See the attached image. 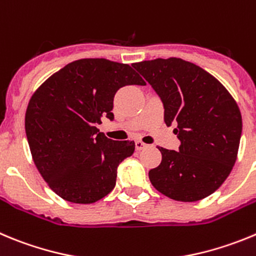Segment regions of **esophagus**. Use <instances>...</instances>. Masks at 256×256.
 Instances as JSON below:
<instances>
[{
    "label": "esophagus",
    "mask_w": 256,
    "mask_h": 256,
    "mask_svg": "<svg viewBox=\"0 0 256 256\" xmlns=\"http://www.w3.org/2000/svg\"><path fill=\"white\" fill-rule=\"evenodd\" d=\"M144 147H147V144H144V142H140V140H137V142H136V150H137V151L144 150Z\"/></svg>",
    "instance_id": "esophagus-1"
}]
</instances>
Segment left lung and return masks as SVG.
<instances>
[{
  "mask_svg": "<svg viewBox=\"0 0 256 256\" xmlns=\"http://www.w3.org/2000/svg\"><path fill=\"white\" fill-rule=\"evenodd\" d=\"M174 124L179 151L158 147L162 160L150 170L152 185L174 200L196 202L214 193L238 158L242 119L235 99L218 80L180 58L133 63Z\"/></svg>",
  "mask_w": 256,
  "mask_h": 256,
  "instance_id": "1",
  "label": "left lung"
}]
</instances>
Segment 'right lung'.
Listing matches in <instances>:
<instances>
[{
    "label": "right lung",
    "instance_id": "1",
    "mask_svg": "<svg viewBox=\"0 0 256 256\" xmlns=\"http://www.w3.org/2000/svg\"><path fill=\"white\" fill-rule=\"evenodd\" d=\"M126 85H146L130 64L104 58L68 63L32 94L25 132L38 171L57 196L78 204L114 189L116 170L134 152L133 140H112L98 130L114 119V95Z\"/></svg>",
    "mask_w": 256,
    "mask_h": 256
}]
</instances>
